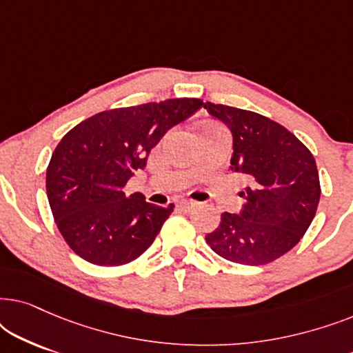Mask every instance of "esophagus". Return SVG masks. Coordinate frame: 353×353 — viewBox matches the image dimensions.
<instances>
[{
  "instance_id": "esophagus-1",
  "label": "esophagus",
  "mask_w": 353,
  "mask_h": 353,
  "mask_svg": "<svg viewBox=\"0 0 353 353\" xmlns=\"http://www.w3.org/2000/svg\"><path fill=\"white\" fill-rule=\"evenodd\" d=\"M178 205H180L181 209H185V210H191L192 207H196V205H197V202H194V201H186V199H183V201L178 202Z\"/></svg>"
}]
</instances>
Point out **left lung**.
Masks as SVG:
<instances>
[{"label":"left lung","mask_w":353,"mask_h":353,"mask_svg":"<svg viewBox=\"0 0 353 353\" xmlns=\"http://www.w3.org/2000/svg\"><path fill=\"white\" fill-rule=\"evenodd\" d=\"M212 117L233 134L231 170L249 178L239 214H221L205 234L215 254L257 267L289 252L310 226L320 202L316 162L305 144L283 125L250 110L205 103Z\"/></svg>","instance_id":"8db88e82"}]
</instances>
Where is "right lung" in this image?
Instances as JSON below:
<instances>
[{"label": "right lung", "instance_id": "add662e5", "mask_svg": "<svg viewBox=\"0 0 353 353\" xmlns=\"http://www.w3.org/2000/svg\"><path fill=\"white\" fill-rule=\"evenodd\" d=\"M204 104L196 98L167 99L104 110L61 139L46 170V194L69 248L86 262L119 267L154 243L173 212L141 192L125 194L134 170L172 127Z\"/></svg>", "mask_w": 353, "mask_h": 353}]
</instances>
